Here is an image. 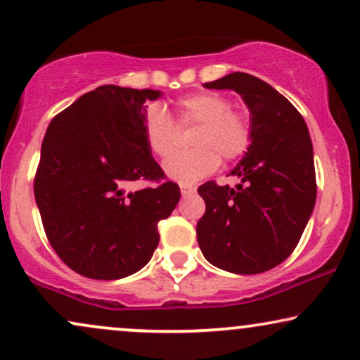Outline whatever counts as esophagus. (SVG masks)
<instances>
[{
	"label": "esophagus",
	"instance_id": "34e87169",
	"mask_svg": "<svg viewBox=\"0 0 360 360\" xmlns=\"http://www.w3.org/2000/svg\"><path fill=\"white\" fill-rule=\"evenodd\" d=\"M195 188L193 185H180V192H181V197H190V195L195 193Z\"/></svg>",
	"mask_w": 360,
	"mask_h": 360
}]
</instances>
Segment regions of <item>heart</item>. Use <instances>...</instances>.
I'll return each mask as SVG.
<instances>
[{
    "label": "heart",
    "instance_id": "heart-1",
    "mask_svg": "<svg viewBox=\"0 0 360 360\" xmlns=\"http://www.w3.org/2000/svg\"><path fill=\"white\" fill-rule=\"evenodd\" d=\"M179 123H198L192 136L195 148L172 155L163 163L168 179L190 185L214 173L221 157L235 160L250 145V125L242 113L230 110V101L219 93H195L176 101ZM143 133L148 148L167 157L175 146L176 127L162 105L145 110Z\"/></svg>",
    "mask_w": 360,
    "mask_h": 360
}]
</instances>
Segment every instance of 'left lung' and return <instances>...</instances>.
Returning a JSON list of instances; mask_svg holds the SVG:
<instances>
[{
	"instance_id": "8db88e82",
	"label": "left lung",
	"mask_w": 360,
	"mask_h": 360,
	"mask_svg": "<svg viewBox=\"0 0 360 360\" xmlns=\"http://www.w3.org/2000/svg\"><path fill=\"white\" fill-rule=\"evenodd\" d=\"M233 90L250 112V146L230 175V188L207 181L198 188L205 214L197 240L212 265L232 274H260L294 252L317 197L314 148L295 106L269 83L235 72L203 83Z\"/></svg>"
}]
</instances>
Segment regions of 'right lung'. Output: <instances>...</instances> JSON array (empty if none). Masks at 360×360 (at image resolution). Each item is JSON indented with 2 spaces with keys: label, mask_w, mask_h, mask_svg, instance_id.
I'll list each match as a JSON object with an SVG mask.
<instances>
[{
  "label": "right lung",
  "mask_w": 360,
  "mask_h": 360,
  "mask_svg": "<svg viewBox=\"0 0 360 360\" xmlns=\"http://www.w3.org/2000/svg\"><path fill=\"white\" fill-rule=\"evenodd\" d=\"M162 91L103 85L56 115L43 139L34 200L48 240L79 275L115 281L139 272L158 245V221L180 200L173 181H158L143 133L145 101Z\"/></svg>",
  "instance_id": "obj_1"
}]
</instances>
